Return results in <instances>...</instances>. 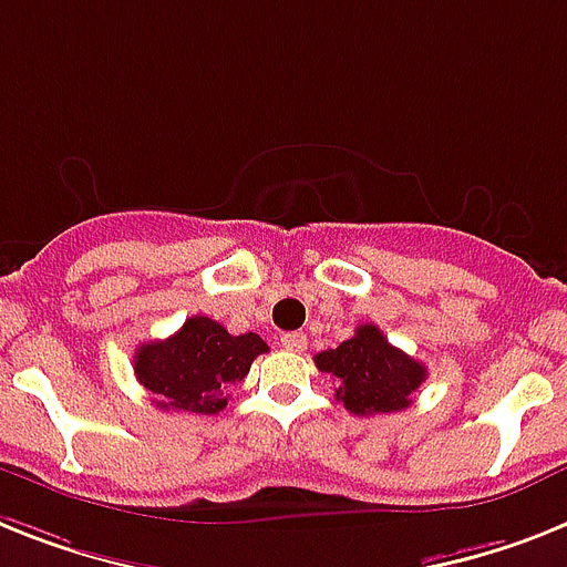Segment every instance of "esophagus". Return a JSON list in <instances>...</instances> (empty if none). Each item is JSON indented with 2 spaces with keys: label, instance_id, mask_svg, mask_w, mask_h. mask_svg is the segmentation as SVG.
I'll return each mask as SVG.
<instances>
[{
  "label": "esophagus",
  "instance_id": "34e87169",
  "mask_svg": "<svg viewBox=\"0 0 567 567\" xmlns=\"http://www.w3.org/2000/svg\"><path fill=\"white\" fill-rule=\"evenodd\" d=\"M280 344L292 350V353H301V350H307V333H284L280 336Z\"/></svg>",
  "mask_w": 567,
  "mask_h": 567
}]
</instances>
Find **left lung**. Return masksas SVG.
<instances>
[{
	"instance_id": "obj_1",
	"label": "left lung",
	"mask_w": 567,
	"mask_h": 567,
	"mask_svg": "<svg viewBox=\"0 0 567 567\" xmlns=\"http://www.w3.org/2000/svg\"><path fill=\"white\" fill-rule=\"evenodd\" d=\"M316 364L336 379V400L359 417L409 409L411 394L425 382V364L394 348L377 324L357 327L339 348L321 350Z\"/></svg>"
}]
</instances>
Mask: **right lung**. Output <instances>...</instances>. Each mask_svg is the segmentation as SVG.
I'll return each instance as SVG.
<instances>
[{
	"label": "right lung",
	"instance_id": "obj_1",
	"mask_svg": "<svg viewBox=\"0 0 567 567\" xmlns=\"http://www.w3.org/2000/svg\"><path fill=\"white\" fill-rule=\"evenodd\" d=\"M266 350L269 344L257 333L231 336L208 316H194L171 339L142 344L133 362L135 377L162 411L217 414L228 405V391Z\"/></svg>",
	"mask_w": 567,
	"mask_h": 567
}]
</instances>
